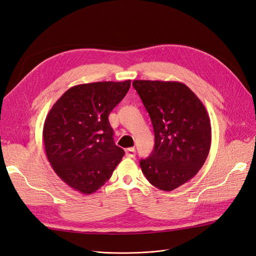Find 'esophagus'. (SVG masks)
<instances>
[{
  "label": "esophagus",
  "mask_w": 256,
  "mask_h": 256,
  "mask_svg": "<svg viewBox=\"0 0 256 256\" xmlns=\"http://www.w3.org/2000/svg\"><path fill=\"white\" fill-rule=\"evenodd\" d=\"M126 156L134 158L136 156V149L134 148H127L126 149Z\"/></svg>",
  "instance_id": "obj_1"
}]
</instances>
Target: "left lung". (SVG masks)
<instances>
[{"label": "left lung", "instance_id": "obj_1", "mask_svg": "<svg viewBox=\"0 0 256 256\" xmlns=\"http://www.w3.org/2000/svg\"><path fill=\"white\" fill-rule=\"evenodd\" d=\"M150 116L154 147L140 166L154 186L165 192L186 183L204 166L210 148V120L190 88L178 82L134 80Z\"/></svg>", "mask_w": 256, "mask_h": 256}]
</instances>
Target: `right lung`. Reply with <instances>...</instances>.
<instances>
[{"mask_svg": "<svg viewBox=\"0 0 256 256\" xmlns=\"http://www.w3.org/2000/svg\"><path fill=\"white\" fill-rule=\"evenodd\" d=\"M131 80L77 84L54 104L44 122L48 160L58 177L82 194L100 188L124 156L108 116Z\"/></svg>", "mask_w": 256, "mask_h": 256, "instance_id": "1", "label": "right lung"}]
</instances>
